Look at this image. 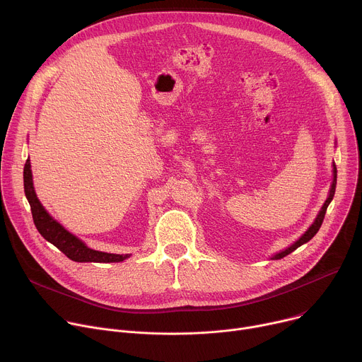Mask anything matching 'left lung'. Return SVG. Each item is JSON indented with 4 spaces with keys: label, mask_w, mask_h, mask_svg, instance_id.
Here are the masks:
<instances>
[{
    "label": "left lung",
    "mask_w": 362,
    "mask_h": 362,
    "mask_svg": "<svg viewBox=\"0 0 362 362\" xmlns=\"http://www.w3.org/2000/svg\"><path fill=\"white\" fill-rule=\"evenodd\" d=\"M335 187H337V167H335V164H334V180H332V185H331V189H329V195H328V198H327V201H325V204L322 205V208H321V211H320V214H318V216L315 218V221H314V224L308 228V231L296 243V244H293L290 248H286V250H284V251H281V252H278L276 255H274V259H279V258H284L285 255H288V254H291L293 251H296L298 247H301L303 244H305V243H308L317 233H318V230L321 228V224H322V221H324V216H325V212H327V208H328V205H329V202H331V199L334 198V194H335Z\"/></svg>",
    "instance_id": "8db88e82"
}]
</instances>
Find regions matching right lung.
Returning <instances> with one entry per match:
<instances>
[{
	"label": "right lung",
	"instance_id": "obj_1",
	"mask_svg": "<svg viewBox=\"0 0 362 362\" xmlns=\"http://www.w3.org/2000/svg\"><path fill=\"white\" fill-rule=\"evenodd\" d=\"M24 191L31 206V214L34 224L38 233L52 245H55L61 252H64L69 259L77 262H119L128 258L124 254H108L88 248L81 240L69 234L61 224H58L52 216L45 211V208L38 201L34 187L30 160H27L24 167Z\"/></svg>",
	"mask_w": 362,
	"mask_h": 362
}]
</instances>
